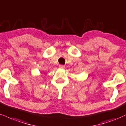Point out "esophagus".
<instances>
[{"label": "esophagus", "mask_w": 126, "mask_h": 126, "mask_svg": "<svg viewBox=\"0 0 126 126\" xmlns=\"http://www.w3.org/2000/svg\"><path fill=\"white\" fill-rule=\"evenodd\" d=\"M64 67H65V66L63 65H60V66H59V68H61V69H63V68H64Z\"/></svg>", "instance_id": "1"}]
</instances>
